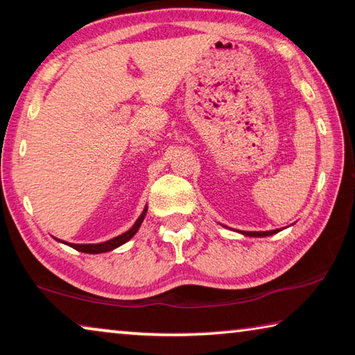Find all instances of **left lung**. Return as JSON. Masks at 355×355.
Listing matches in <instances>:
<instances>
[{"instance_id": "left-lung-1", "label": "left lung", "mask_w": 355, "mask_h": 355, "mask_svg": "<svg viewBox=\"0 0 355 355\" xmlns=\"http://www.w3.org/2000/svg\"><path fill=\"white\" fill-rule=\"evenodd\" d=\"M279 229L277 230H266V232H241L243 235H250V237H268V235L278 234Z\"/></svg>"}]
</instances>
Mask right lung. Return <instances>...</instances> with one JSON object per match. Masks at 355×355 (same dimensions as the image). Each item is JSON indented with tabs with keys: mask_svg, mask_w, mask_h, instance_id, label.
I'll return each mask as SVG.
<instances>
[{
	"mask_svg": "<svg viewBox=\"0 0 355 355\" xmlns=\"http://www.w3.org/2000/svg\"><path fill=\"white\" fill-rule=\"evenodd\" d=\"M145 215H147V207H145L142 215L139 216V219L136 223H134V226L131 229L126 230L125 234H121V235H118V237L109 240V241H103V243H96V245H74V243H69V246H71V248L77 250V251L88 252V254H99V252H107V251L115 250V248H118V246L126 243L128 240H131L134 235H136V232L140 227V224H142V221H144ZM56 240H58V239H56ZM58 241H61V240H58Z\"/></svg>",
	"mask_w": 355,
	"mask_h": 355,
	"instance_id": "1",
	"label": "right lung"
}]
</instances>
